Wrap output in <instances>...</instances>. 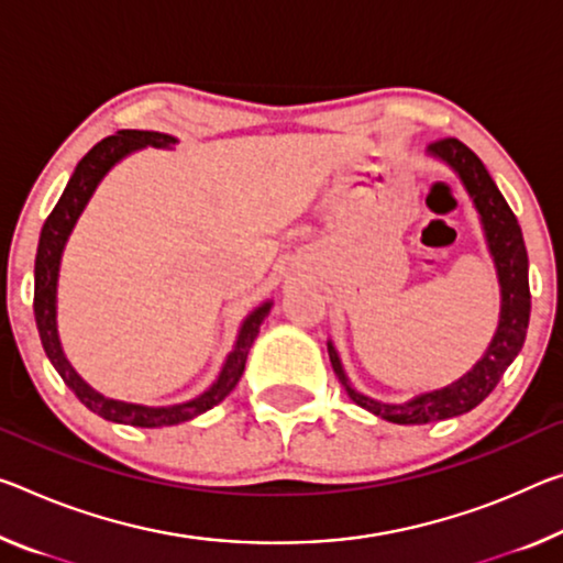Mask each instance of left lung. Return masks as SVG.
Instances as JSON below:
<instances>
[{
  "instance_id": "1",
  "label": "left lung",
  "mask_w": 563,
  "mask_h": 563,
  "mask_svg": "<svg viewBox=\"0 0 563 563\" xmlns=\"http://www.w3.org/2000/svg\"><path fill=\"white\" fill-rule=\"evenodd\" d=\"M428 157L451 167L461 180L463 190L468 192L471 202H474L481 228H484L490 261L496 267L498 288H501V313H498L496 333L490 338L484 355L474 363V368L463 373L459 380L449 383V386L426 390V394L408 398L404 404H386V400L371 398L361 394L358 388H353L341 355H338L333 341H328L330 365H333L338 380L343 383L347 398L361 408L371 410L373 416L383 418V421L400 426L445 421V418H456L476 408L496 388L508 365L519 355L531 316L529 255H526L519 220L508 208L496 183L490 180L488 169L463 142L453 137L428 145Z\"/></svg>"
}]
</instances>
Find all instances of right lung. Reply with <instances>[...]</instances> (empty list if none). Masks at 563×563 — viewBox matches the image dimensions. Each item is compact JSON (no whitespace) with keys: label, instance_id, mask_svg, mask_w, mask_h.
<instances>
[{"label":"right lung","instance_id":"obj_1","mask_svg":"<svg viewBox=\"0 0 563 563\" xmlns=\"http://www.w3.org/2000/svg\"><path fill=\"white\" fill-rule=\"evenodd\" d=\"M177 145V137L165 135V132H150V130H120L118 135L104 137L102 142L89 150V153L79 159L73 177L62 192L55 210L44 220L40 245H37V261H34V320H37V330L44 345V353L55 365V371L62 380L73 388V394L82 400V404L97 413L104 421L124 423V426H140V428H163V426H177L185 421H192L205 410L216 408L220 400L230 396V390L238 386L240 376L245 371V361L253 341L261 333V325L265 316L271 313L273 300H265L257 306L253 313H247L243 323H240L238 338L233 351L228 353L225 363L212 380L208 390H202L198 398L185 400V404L173 406H142V404H128V400H118L95 390L89 383L79 376L67 361L65 351H62L59 330H57V283H59V265L62 253L73 230L77 225L79 216H82L89 198H92L97 185L104 180V175L135 150L145 147H159L173 150Z\"/></svg>","mask_w":563,"mask_h":563}]
</instances>
